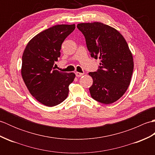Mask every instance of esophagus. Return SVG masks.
<instances>
[{
  "mask_svg": "<svg viewBox=\"0 0 155 155\" xmlns=\"http://www.w3.org/2000/svg\"><path fill=\"white\" fill-rule=\"evenodd\" d=\"M75 74H76V76H77V77H82V76L84 74V73H81V72H77Z\"/></svg>",
  "mask_w": 155,
  "mask_h": 155,
  "instance_id": "34e87169",
  "label": "esophagus"
}]
</instances>
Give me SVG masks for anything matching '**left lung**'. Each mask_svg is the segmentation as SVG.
Here are the masks:
<instances>
[{
  "instance_id": "8db88e82",
  "label": "left lung",
  "mask_w": 155,
  "mask_h": 155,
  "mask_svg": "<svg viewBox=\"0 0 155 155\" xmlns=\"http://www.w3.org/2000/svg\"><path fill=\"white\" fill-rule=\"evenodd\" d=\"M77 28L86 39L92 57L101 60L99 69L89 72L93 83L91 97L111 104L123 97L130 83L134 62L127 42L117 29L102 22L80 23Z\"/></svg>"
}]
</instances>
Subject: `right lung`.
Listing matches in <instances>:
<instances>
[{
	"instance_id": "obj_1",
	"label": "right lung",
	"mask_w": 155,
	"mask_h": 155,
	"mask_svg": "<svg viewBox=\"0 0 155 155\" xmlns=\"http://www.w3.org/2000/svg\"><path fill=\"white\" fill-rule=\"evenodd\" d=\"M75 25H58L38 33L28 42L22 57L21 74L28 91L39 103L53 107L68 97L75 74L53 68L60 57L62 43Z\"/></svg>"
}]
</instances>
